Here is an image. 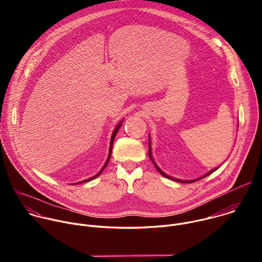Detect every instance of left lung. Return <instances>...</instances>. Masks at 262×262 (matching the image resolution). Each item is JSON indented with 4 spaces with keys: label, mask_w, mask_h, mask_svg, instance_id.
I'll list each match as a JSON object with an SVG mask.
<instances>
[{
    "label": "left lung",
    "mask_w": 262,
    "mask_h": 262,
    "mask_svg": "<svg viewBox=\"0 0 262 262\" xmlns=\"http://www.w3.org/2000/svg\"><path fill=\"white\" fill-rule=\"evenodd\" d=\"M149 137V136H148ZM148 145H149V151H148V155H149V158H150V160H151V162L154 163V165H155V167L157 168V170L163 175V176H165L166 178H169V179H172V180H175V181H178V182H188V183H190V182H194V181H196V180H200V179H202V178H204V177H206V176H208L209 174H211L212 172H214L215 170H217L219 169V167L217 168H214V169H212V170H210L209 172H207L206 174H204L203 176H201V177H199V178H197V179H192V180H182V179H178V178H174V177H172V176H169V175H167L165 172H163L160 168H159V166L157 165V163L155 162V160H154V158H152V154H151V145H150V137H149V139H148Z\"/></svg>",
    "instance_id": "1"
}]
</instances>
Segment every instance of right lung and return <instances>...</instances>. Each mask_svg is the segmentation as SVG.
Instances as JSON below:
<instances>
[{
    "label": "right lung",
    "instance_id": "add662e5",
    "mask_svg": "<svg viewBox=\"0 0 262 262\" xmlns=\"http://www.w3.org/2000/svg\"><path fill=\"white\" fill-rule=\"evenodd\" d=\"M122 122H123V120H121L117 125H116V127H115V129L113 130V134H112V137H111V142H110V150H108V156H107V159H106V161H105V163H104V165L102 166V168L100 169V171L97 173V174H95L94 176H92V177H90V178H88V179H85V180H83V181H80V182H76V183H72V184H79V183H82V182H87V181H90V180H93L94 178H96V177H98L99 175H100V173L104 170V168L106 167V165H107V163H108V161H110V158H111V155H112V148H113V143H114V140H115V137H116V135H117V133H118V130H119V128L121 127V125H122Z\"/></svg>",
    "mask_w": 262,
    "mask_h": 262
}]
</instances>
